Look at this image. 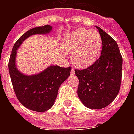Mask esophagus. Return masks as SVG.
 Here are the masks:
<instances>
[{"label":"esophagus","mask_w":134,"mask_h":134,"mask_svg":"<svg viewBox=\"0 0 134 134\" xmlns=\"http://www.w3.org/2000/svg\"><path fill=\"white\" fill-rule=\"evenodd\" d=\"M71 75H75V70H74V69H72L71 70Z\"/></svg>","instance_id":"34e87169"}]
</instances>
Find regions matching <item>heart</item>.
Returning a JSON list of instances; mask_svg holds the SVG:
<instances>
[{
    "label": "heart",
    "mask_w": 134,
    "mask_h": 134,
    "mask_svg": "<svg viewBox=\"0 0 134 134\" xmlns=\"http://www.w3.org/2000/svg\"><path fill=\"white\" fill-rule=\"evenodd\" d=\"M64 52L71 54L72 63L79 68H85L97 60L100 52L102 38L98 31L78 29L68 34L61 42Z\"/></svg>",
    "instance_id": "b5f03b06"
}]
</instances>
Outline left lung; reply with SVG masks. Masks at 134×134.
<instances>
[{"label": "left lung", "mask_w": 134, "mask_h": 134, "mask_svg": "<svg viewBox=\"0 0 134 134\" xmlns=\"http://www.w3.org/2000/svg\"><path fill=\"white\" fill-rule=\"evenodd\" d=\"M102 38L100 58L85 70H75L79 79L77 95L90 109H101L111 103L121 87L123 59L116 41L96 26Z\"/></svg>", "instance_id": "obj_1"}]
</instances>
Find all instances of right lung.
<instances>
[{
  "mask_svg": "<svg viewBox=\"0 0 134 134\" xmlns=\"http://www.w3.org/2000/svg\"><path fill=\"white\" fill-rule=\"evenodd\" d=\"M52 30V26L46 25L33 28L24 34L14 44L8 62L11 82L17 98L26 108L36 112H45L53 106L60 85L70 75L71 67L51 65L41 72L26 75L16 67L17 50L31 36L47 34Z\"/></svg>",
  "mask_w": 134,
  "mask_h": 134,
  "instance_id": "add662e5",
  "label": "right lung"
}]
</instances>
